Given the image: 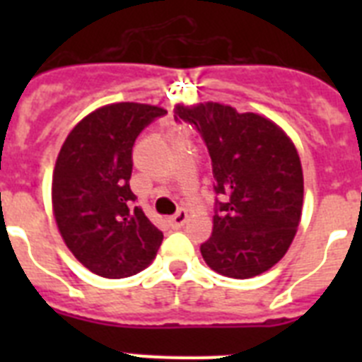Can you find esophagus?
<instances>
[{
	"label": "esophagus",
	"mask_w": 362,
	"mask_h": 362,
	"mask_svg": "<svg viewBox=\"0 0 362 362\" xmlns=\"http://www.w3.org/2000/svg\"><path fill=\"white\" fill-rule=\"evenodd\" d=\"M187 221H188V212L185 209H181L175 216L170 217V225L172 228H181V226H185Z\"/></svg>",
	"instance_id": "obj_1"
}]
</instances>
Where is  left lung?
<instances>
[{
  "label": "left lung",
  "mask_w": 362,
  "mask_h": 362,
  "mask_svg": "<svg viewBox=\"0 0 362 362\" xmlns=\"http://www.w3.org/2000/svg\"><path fill=\"white\" fill-rule=\"evenodd\" d=\"M206 143L216 179L212 235L201 245L204 263L232 279H250L288 252L303 214V166L288 134L255 112L230 105H175Z\"/></svg>",
  "instance_id": "1"
}]
</instances>
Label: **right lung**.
<instances>
[{
    "label": "right lung",
    "instance_id": "right-lung-1",
    "mask_svg": "<svg viewBox=\"0 0 362 362\" xmlns=\"http://www.w3.org/2000/svg\"><path fill=\"white\" fill-rule=\"evenodd\" d=\"M166 110L145 103H110L83 117L66 136L52 174V212L66 248L107 279L136 276L153 261L163 232L132 209V146Z\"/></svg>",
    "mask_w": 362,
    "mask_h": 362
}]
</instances>
